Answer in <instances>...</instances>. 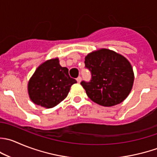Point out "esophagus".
Wrapping results in <instances>:
<instances>
[{"label":"esophagus","instance_id":"34e87169","mask_svg":"<svg viewBox=\"0 0 157 157\" xmlns=\"http://www.w3.org/2000/svg\"><path fill=\"white\" fill-rule=\"evenodd\" d=\"M77 81L78 82V83H80V82H81V77H78L77 78Z\"/></svg>","mask_w":157,"mask_h":157}]
</instances>
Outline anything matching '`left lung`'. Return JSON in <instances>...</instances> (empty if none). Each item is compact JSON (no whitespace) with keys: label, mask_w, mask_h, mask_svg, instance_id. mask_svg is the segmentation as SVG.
<instances>
[{"label":"left lung","mask_w":157,"mask_h":157,"mask_svg":"<svg viewBox=\"0 0 157 157\" xmlns=\"http://www.w3.org/2000/svg\"><path fill=\"white\" fill-rule=\"evenodd\" d=\"M84 63L92 78L90 82L82 81L80 84L94 103L113 106L128 97L133 88L134 74L125 57L102 48L88 54Z\"/></svg>","instance_id":"8db88e82"}]
</instances>
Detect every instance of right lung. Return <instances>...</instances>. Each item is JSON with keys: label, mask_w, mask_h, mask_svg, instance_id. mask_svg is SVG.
<instances>
[{"label": "right lung", "mask_w": 157, "mask_h": 157, "mask_svg": "<svg viewBox=\"0 0 157 157\" xmlns=\"http://www.w3.org/2000/svg\"><path fill=\"white\" fill-rule=\"evenodd\" d=\"M76 83L77 80L69 76L67 68L60 66L57 57L48 60L36 68L29 80V97L38 106L54 107L66 98Z\"/></svg>", "instance_id": "1"}]
</instances>
